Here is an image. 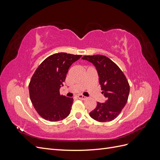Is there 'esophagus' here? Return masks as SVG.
Segmentation results:
<instances>
[{
	"instance_id": "1",
	"label": "esophagus",
	"mask_w": 160,
	"mask_h": 160,
	"mask_svg": "<svg viewBox=\"0 0 160 160\" xmlns=\"http://www.w3.org/2000/svg\"><path fill=\"white\" fill-rule=\"evenodd\" d=\"M77 98L81 99V100H85V99H88V98H86V97H85L83 95H79L77 96Z\"/></svg>"
}]
</instances>
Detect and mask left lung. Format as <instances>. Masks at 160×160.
Masks as SVG:
<instances>
[{
	"label": "left lung",
	"instance_id": "obj_1",
	"mask_svg": "<svg viewBox=\"0 0 160 160\" xmlns=\"http://www.w3.org/2000/svg\"><path fill=\"white\" fill-rule=\"evenodd\" d=\"M82 59L93 63L98 71L105 103L98 102L89 113L91 118L99 122H111L121 113L126 104L129 93V85L122 71L108 57L96 55H86Z\"/></svg>",
	"mask_w": 160,
	"mask_h": 160
}]
</instances>
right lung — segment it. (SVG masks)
I'll return each instance as SVG.
<instances>
[{
	"label": "right lung",
	"mask_w": 160,
	"mask_h": 160,
	"mask_svg": "<svg viewBox=\"0 0 160 160\" xmlns=\"http://www.w3.org/2000/svg\"><path fill=\"white\" fill-rule=\"evenodd\" d=\"M81 55L59 52L43 61L31 79V102L41 117L49 122L65 119L71 112L72 98L60 95L59 89L71 65Z\"/></svg>",
	"instance_id": "add662e5"
}]
</instances>
